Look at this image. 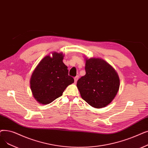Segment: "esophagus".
<instances>
[{
	"instance_id": "obj_1",
	"label": "esophagus",
	"mask_w": 148,
	"mask_h": 148,
	"mask_svg": "<svg viewBox=\"0 0 148 148\" xmlns=\"http://www.w3.org/2000/svg\"><path fill=\"white\" fill-rule=\"evenodd\" d=\"M78 79H79V76H78V75L75 76V77H74V82H75V83H76V82H77V81L78 80Z\"/></svg>"
}]
</instances>
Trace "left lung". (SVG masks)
I'll return each instance as SVG.
<instances>
[{
	"label": "left lung",
	"mask_w": 148,
	"mask_h": 148,
	"mask_svg": "<svg viewBox=\"0 0 148 148\" xmlns=\"http://www.w3.org/2000/svg\"><path fill=\"white\" fill-rule=\"evenodd\" d=\"M86 74L79 79L77 87L82 98L94 108L108 105L116 96L120 79L115 69L100 58L85 57Z\"/></svg>",
	"instance_id": "1"
}]
</instances>
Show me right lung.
<instances>
[{"label": "right lung", "mask_w": 148, "mask_h": 148, "mask_svg": "<svg viewBox=\"0 0 148 148\" xmlns=\"http://www.w3.org/2000/svg\"><path fill=\"white\" fill-rule=\"evenodd\" d=\"M38 63L30 79V88L36 100L47 105L62 95L66 88L74 83L63 62L62 52H53Z\"/></svg>", "instance_id": "right-lung-1"}]
</instances>
